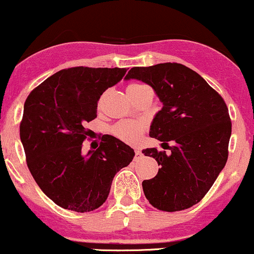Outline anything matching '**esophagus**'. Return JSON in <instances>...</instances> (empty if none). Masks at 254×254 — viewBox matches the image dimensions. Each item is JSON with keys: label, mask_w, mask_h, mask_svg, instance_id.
I'll return each instance as SVG.
<instances>
[{"label": "esophagus", "mask_w": 254, "mask_h": 254, "mask_svg": "<svg viewBox=\"0 0 254 254\" xmlns=\"http://www.w3.org/2000/svg\"><path fill=\"white\" fill-rule=\"evenodd\" d=\"M142 156H143V154H142L141 150H135V160H141Z\"/></svg>", "instance_id": "esophagus-1"}]
</instances>
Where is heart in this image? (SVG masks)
Returning a JSON list of instances; mask_svg holds the SVG:
<instances>
[{
  "instance_id": "b5f03b06",
  "label": "heart",
  "mask_w": 254,
  "mask_h": 254,
  "mask_svg": "<svg viewBox=\"0 0 254 254\" xmlns=\"http://www.w3.org/2000/svg\"><path fill=\"white\" fill-rule=\"evenodd\" d=\"M138 86H141V84H131L127 88H132V87ZM143 130V124L139 123V122H121V123L116 124L112 127L113 135L121 139V141L129 144L137 143L139 141V138H141Z\"/></svg>"
}]
</instances>
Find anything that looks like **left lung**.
Wrapping results in <instances>:
<instances>
[{
  "mask_svg": "<svg viewBox=\"0 0 254 254\" xmlns=\"http://www.w3.org/2000/svg\"><path fill=\"white\" fill-rule=\"evenodd\" d=\"M131 78L149 84L162 103L149 136L171 150L170 155L156 148L142 150L160 165L156 176L142 183L144 196L162 211L191 208L210 190L228 159L227 105L199 74L179 63L135 66L124 80Z\"/></svg>",
  "mask_w": 254,
  "mask_h": 254,
  "instance_id": "obj_1",
  "label": "left lung"
}]
</instances>
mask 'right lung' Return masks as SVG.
<instances>
[{
    "instance_id": "right-lung-1",
    "label": "right lung",
    "mask_w": 254,
    "mask_h": 254,
    "mask_svg": "<svg viewBox=\"0 0 254 254\" xmlns=\"http://www.w3.org/2000/svg\"><path fill=\"white\" fill-rule=\"evenodd\" d=\"M125 68L63 69L46 78L26 99L20 139L28 170L38 186L61 208L76 212L103 205L117 172L132 161L135 151L107 135L97 150L82 154L97 118L98 101L117 84Z\"/></svg>"
}]
</instances>
